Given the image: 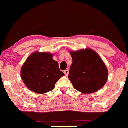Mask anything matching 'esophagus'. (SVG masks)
I'll return each instance as SVG.
<instances>
[{
    "label": "esophagus",
    "instance_id": "1",
    "mask_svg": "<svg viewBox=\"0 0 128 128\" xmlns=\"http://www.w3.org/2000/svg\"><path fill=\"white\" fill-rule=\"evenodd\" d=\"M64 73L66 76H68V74H69V70H66L64 71Z\"/></svg>",
    "mask_w": 128,
    "mask_h": 128
}]
</instances>
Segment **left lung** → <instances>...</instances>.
I'll return each instance as SVG.
<instances>
[{
  "label": "left lung",
  "mask_w": 128,
  "mask_h": 128,
  "mask_svg": "<svg viewBox=\"0 0 128 128\" xmlns=\"http://www.w3.org/2000/svg\"><path fill=\"white\" fill-rule=\"evenodd\" d=\"M73 64L68 74L74 89L83 93H92L104 86L108 76L105 64L90 48L70 52Z\"/></svg>",
  "instance_id": "8db88e82"
}]
</instances>
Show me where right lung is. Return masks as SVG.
<instances>
[{
  "instance_id": "obj_1",
  "label": "right lung",
  "mask_w": 128,
  "mask_h": 128,
  "mask_svg": "<svg viewBox=\"0 0 128 128\" xmlns=\"http://www.w3.org/2000/svg\"><path fill=\"white\" fill-rule=\"evenodd\" d=\"M53 55L45 52H34L21 68V78L28 89L38 94L53 90L55 83L64 74L59 68Z\"/></svg>"
}]
</instances>
